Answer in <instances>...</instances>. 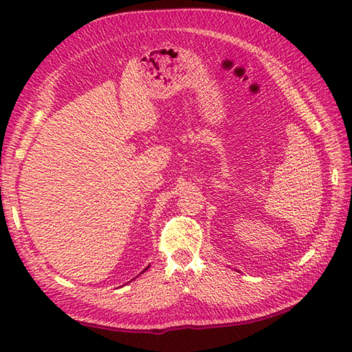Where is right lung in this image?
Returning a JSON list of instances; mask_svg holds the SVG:
<instances>
[{"label": "right lung", "instance_id": "obj_1", "mask_svg": "<svg viewBox=\"0 0 352 352\" xmlns=\"http://www.w3.org/2000/svg\"><path fill=\"white\" fill-rule=\"evenodd\" d=\"M148 267H149V266H146V267H145V269H144V271H142V272H145V271H146V269H148Z\"/></svg>", "mask_w": 352, "mask_h": 352}]
</instances>
